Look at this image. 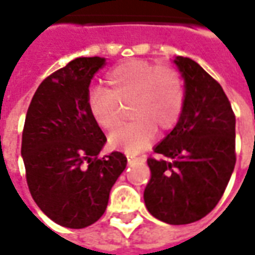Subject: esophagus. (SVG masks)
<instances>
[{"mask_svg": "<svg viewBox=\"0 0 255 255\" xmlns=\"http://www.w3.org/2000/svg\"><path fill=\"white\" fill-rule=\"evenodd\" d=\"M127 160H128V164H132L133 161L140 160V157H136V155H133V154H127Z\"/></svg>", "mask_w": 255, "mask_h": 255, "instance_id": "obj_1", "label": "esophagus"}]
</instances>
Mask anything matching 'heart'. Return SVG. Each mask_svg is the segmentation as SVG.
Here are the masks:
<instances>
[{
    "label": "heart",
    "instance_id": "1",
    "mask_svg": "<svg viewBox=\"0 0 255 255\" xmlns=\"http://www.w3.org/2000/svg\"><path fill=\"white\" fill-rule=\"evenodd\" d=\"M105 87H93L87 108L95 124L111 131L120 124L122 108L129 104L132 122L109 135L112 147L136 154L149 146L157 129L168 131L182 116L186 87L182 73L171 65L128 60L106 72Z\"/></svg>",
    "mask_w": 255,
    "mask_h": 255
}]
</instances>
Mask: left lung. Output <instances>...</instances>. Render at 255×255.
I'll return each instance as SVG.
<instances>
[{
	"label": "left lung",
	"mask_w": 255,
	"mask_h": 255,
	"mask_svg": "<svg viewBox=\"0 0 255 255\" xmlns=\"http://www.w3.org/2000/svg\"><path fill=\"white\" fill-rule=\"evenodd\" d=\"M186 101L179 122L147 158L143 198L155 219L182 225L209 214L223 197L236 162L235 115L224 90L199 64L177 56Z\"/></svg>",
	"instance_id": "8db88e82"
}]
</instances>
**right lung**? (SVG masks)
Segmentation results:
<instances>
[{
    "mask_svg": "<svg viewBox=\"0 0 255 255\" xmlns=\"http://www.w3.org/2000/svg\"><path fill=\"white\" fill-rule=\"evenodd\" d=\"M105 58L79 57L36 89L25 116L21 155L35 203L54 223L80 230L105 213L127 165L120 151L100 157L106 142L87 108L94 73Z\"/></svg>",
    "mask_w": 255,
    "mask_h": 255,
    "instance_id": "1",
    "label": "right lung"
}]
</instances>
